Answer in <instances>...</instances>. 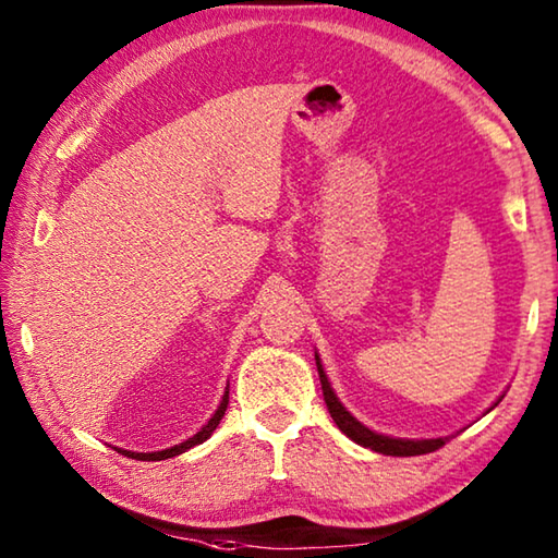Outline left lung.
<instances>
[{
  "label": "left lung",
  "mask_w": 558,
  "mask_h": 558,
  "mask_svg": "<svg viewBox=\"0 0 558 558\" xmlns=\"http://www.w3.org/2000/svg\"><path fill=\"white\" fill-rule=\"evenodd\" d=\"M315 365H318L323 398H326V405H328V411L332 415V421H336V426L343 430L348 438L355 440V444H359V446L371 448V451L384 453V456H421V453L436 451V448H440L448 438H451V436H440V438H396V436L378 434V430L363 426V423L355 418V415L348 411L343 403L338 401L336 390L330 388V380L326 376V371H323V363H320V355L318 353H315ZM501 398H498V401H501ZM498 401L494 405H498ZM494 405H492V409H494ZM492 409H488V411H492Z\"/></svg>",
  "instance_id": "8db88e82"
}]
</instances>
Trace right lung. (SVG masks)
I'll list each match as a JSON object with an SVG mask.
<instances>
[{"mask_svg": "<svg viewBox=\"0 0 558 558\" xmlns=\"http://www.w3.org/2000/svg\"><path fill=\"white\" fill-rule=\"evenodd\" d=\"M228 390H230V384L226 386V393H222V401H220V405H218V411L213 413V418L207 421L205 426L199 428L195 436H190L187 440H182V444H174V446H170V448H162V451H153V453H149V451H147V453L124 451V448H114V451L122 453V456H128V459H137V461H165V459H172V456H180V453L190 451V448H193V446L203 444V440L210 438L213 430L218 428V423L222 421V415H226V411H228Z\"/></svg>", "mask_w": 558, "mask_h": 558, "instance_id": "add662e5", "label": "right lung"}]
</instances>
